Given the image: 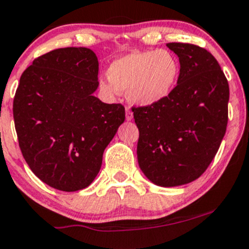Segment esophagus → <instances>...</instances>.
Returning <instances> with one entry per match:
<instances>
[{
	"label": "esophagus",
	"instance_id": "34e87169",
	"mask_svg": "<svg viewBox=\"0 0 249 249\" xmlns=\"http://www.w3.org/2000/svg\"><path fill=\"white\" fill-rule=\"evenodd\" d=\"M133 119V113L129 108H125V120L127 121H130Z\"/></svg>",
	"mask_w": 249,
	"mask_h": 249
}]
</instances>
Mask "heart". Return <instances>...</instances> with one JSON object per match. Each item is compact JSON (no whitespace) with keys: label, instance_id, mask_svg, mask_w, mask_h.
Returning a JSON list of instances; mask_svg holds the SVG:
<instances>
[{"label":"heart","instance_id":"b5f03b06","mask_svg":"<svg viewBox=\"0 0 249 249\" xmlns=\"http://www.w3.org/2000/svg\"><path fill=\"white\" fill-rule=\"evenodd\" d=\"M109 82L101 81L107 95L127 92L136 106L162 102L175 90L180 76V64L167 50L133 51L115 59L107 71Z\"/></svg>","mask_w":249,"mask_h":249}]
</instances>
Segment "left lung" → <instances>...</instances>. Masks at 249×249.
<instances>
[{"label":"left lung","mask_w":249,"mask_h":249,"mask_svg":"<svg viewBox=\"0 0 249 249\" xmlns=\"http://www.w3.org/2000/svg\"><path fill=\"white\" fill-rule=\"evenodd\" d=\"M180 76L162 102L133 107L139 128V166L156 185H184L204 173L228 124L229 85L210 52L192 44L168 42Z\"/></svg>","instance_id":"1"}]
</instances>
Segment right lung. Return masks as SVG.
Segmentation results:
<instances>
[{
  "label": "right lung",
  "mask_w": 249,
  "mask_h": 249,
  "mask_svg": "<svg viewBox=\"0 0 249 249\" xmlns=\"http://www.w3.org/2000/svg\"><path fill=\"white\" fill-rule=\"evenodd\" d=\"M98 60L87 47L53 50L20 78L13 114L29 168L60 191H78L100 172L103 152L124 121L122 104L93 96Z\"/></svg>",
  "instance_id": "1"
}]
</instances>
